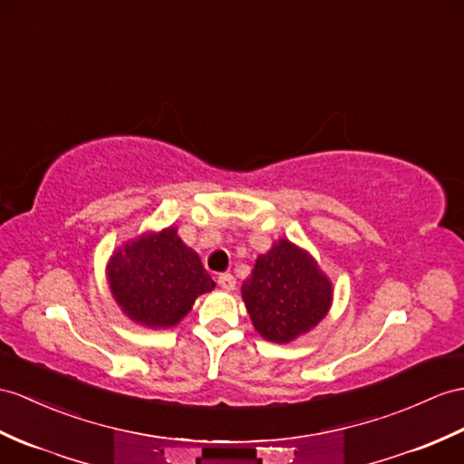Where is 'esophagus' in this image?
Instances as JSON below:
<instances>
[{
	"label": "esophagus",
	"mask_w": 464,
	"mask_h": 464,
	"mask_svg": "<svg viewBox=\"0 0 464 464\" xmlns=\"http://www.w3.org/2000/svg\"><path fill=\"white\" fill-rule=\"evenodd\" d=\"M218 285L224 291H234L236 289V279H234L232 274H222V276H218Z\"/></svg>",
	"instance_id": "34e87169"
}]
</instances>
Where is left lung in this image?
Wrapping results in <instances>:
<instances>
[{
  "instance_id": "obj_1",
  "label": "left lung",
  "mask_w": 464,
  "mask_h": 464,
  "mask_svg": "<svg viewBox=\"0 0 464 464\" xmlns=\"http://www.w3.org/2000/svg\"><path fill=\"white\" fill-rule=\"evenodd\" d=\"M333 281L304 247L287 238L259 254L242 299L259 336L289 344L313 331L333 304Z\"/></svg>"
}]
</instances>
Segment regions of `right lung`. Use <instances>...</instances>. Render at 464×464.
<instances>
[{
	"label": "right lung",
	"mask_w": 464,
	"mask_h": 464,
	"mask_svg": "<svg viewBox=\"0 0 464 464\" xmlns=\"http://www.w3.org/2000/svg\"><path fill=\"white\" fill-rule=\"evenodd\" d=\"M106 279L123 317L153 331L177 326L197 297L217 287L177 226L147 230L118 246L108 259Z\"/></svg>",
	"instance_id": "add662e5"
}]
</instances>
